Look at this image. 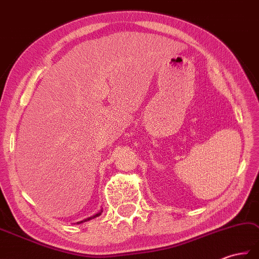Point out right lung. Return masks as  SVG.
I'll return each mask as SVG.
<instances>
[{
  "label": "right lung",
  "mask_w": 259,
  "mask_h": 259,
  "mask_svg": "<svg viewBox=\"0 0 259 259\" xmlns=\"http://www.w3.org/2000/svg\"><path fill=\"white\" fill-rule=\"evenodd\" d=\"M102 212H103V209H101L99 212H96V214H94L93 216H90V217L85 218V220H83V221H81V222H77V224H82V223H84V222H89V221H91V220H93V218L99 217V216L102 214Z\"/></svg>",
  "instance_id": "1"
}]
</instances>
